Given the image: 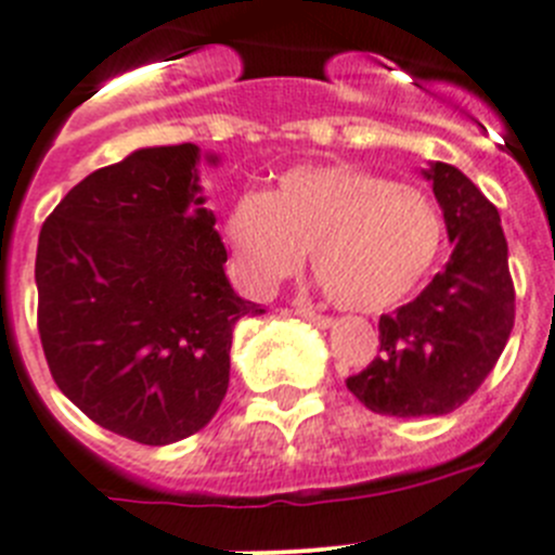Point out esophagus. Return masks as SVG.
Here are the masks:
<instances>
[{"mask_svg":"<svg viewBox=\"0 0 555 555\" xmlns=\"http://www.w3.org/2000/svg\"><path fill=\"white\" fill-rule=\"evenodd\" d=\"M296 314H301L304 321L314 323V326H318V328H328V326H332V318H328V314L318 312V309H314L312 304L298 301V304H296Z\"/></svg>","mask_w":555,"mask_h":555,"instance_id":"34e87169","label":"esophagus"}]
</instances>
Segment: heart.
<instances>
[{
  "label": "heart",
  "instance_id": "heart-1",
  "mask_svg": "<svg viewBox=\"0 0 555 555\" xmlns=\"http://www.w3.org/2000/svg\"><path fill=\"white\" fill-rule=\"evenodd\" d=\"M232 268L257 296L301 271L334 304L378 312L426 282L446 248V212L421 184L353 166H301L273 193H243L223 218Z\"/></svg>",
  "mask_w": 555,
  "mask_h": 555
}]
</instances>
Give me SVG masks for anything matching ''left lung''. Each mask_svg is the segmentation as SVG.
Returning <instances> with one entry per match:
<instances>
[{"label":"left lung","mask_w":555,"mask_h":555,"mask_svg":"<svg viewBox=\"0 0 555 555\" xmlns=\"http://www.w3.org/2000/svg\"><path fill=\"white\" fill-rule=\"evenodd\" d=\"M446 212L451 262L414 301L378 321V357L348 389L378 414L437 417L492 373L514 326V284L501 216L448 163L423 171Z\"/></svg>","instance_id":"8db88e82"}]
</instances>
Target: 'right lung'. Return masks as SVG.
<instances>
[{"mask_svg": "<svg viewBox=\"0 0 555 555\" xmlns=\"http://www.w3.org/2000/svg\"><path fill=\"white\" fill-rule=\"evenodd\" d=\"M198 159L196 143L138 149L74 184L38 237V332L54 384L141 446L212 421L234 323L262 314L223 273Z\"/></svg>", "mask_w": 555, "mask_h": 555, "instance_id": "obj_1", "label": "right lung"}]
</instances>
